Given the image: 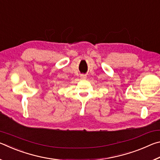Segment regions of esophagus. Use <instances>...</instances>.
<instances>
[{
  "label": "esophagus",
  "mask_w": 160,
  "mask_h": 160,
  "mask_svg": "<svg viewBox=\"0 0 160 160\" xmlns=\"http://www.w3.org/2000/svg\"><path fill=\"white\" fill-rule=\"evenodd\" d=\"M80 78H81V79H82V80H85L86 78H87V76H86L85 75H80Z\"/></svg>",
  "instance_id": "1"
}]
</instances>
